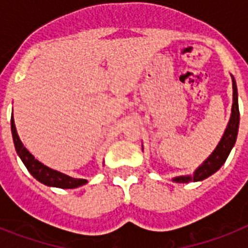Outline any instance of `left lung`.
<instances>
[{
    "instance_id": "1",
    "label": "left lung",
    "mask_w": 248,
    "mask_h": 248,
    "mask_svg": "<svg viewBox=\"0 0 248 248\" xmlns=\"http://www.w3.org/2000/svg\"><path fill=\"white\" fill-rule=\"evenodd\" d=\"M232 82H233V105H232V114L229 124H228L223 138L212 152L210 157L204 161L198 169L193 172V175H184V176L173 177L172 181L175 183H189V181H202L215 173L217 170L224 165L227 161L228 155L231 153L232 148L234 147L237 135H238L239 127V108H238V91H237V83L234 77L232 76Z\"/></svg>"
}]
</instances>
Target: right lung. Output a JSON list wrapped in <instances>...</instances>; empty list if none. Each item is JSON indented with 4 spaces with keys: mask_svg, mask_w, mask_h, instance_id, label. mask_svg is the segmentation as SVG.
Listing matches in <instances>:
<instances>
[{
    "mask_svg": "<svg viewBox=\"0 0 248 248\" xmlns=\"http://www.w3.org/2000/svg\"><path fill=\"white\" fill-rule=\"evenodd\" d=\"M11 132H13L14 145H15L17 155L20 157L27 170L32 173V176L40 183L47 185V186H55V188L62 189L78 188V186L87 183V180H85V179H75V177L68 176L65 173L59 172L56 170L50 169L47 166H45L44 163H41L38 159L34 158L19 139L16 127L14 124V117H11Z\"/></svg>",
    "mask_w": 248,
    "mask_h": 248,
    "instance_id": "add662e5",
    "label": "right lung"
}]
</instances>
